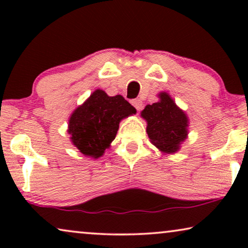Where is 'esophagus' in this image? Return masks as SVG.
Returning a JSON list of instances; mask_svg holds the SVG:
<instances>
[{
  "label": "esophagus",
  "mask_w": 248,
  "mask_h": 248,
  "mask_svg": "<svg viewBox=\"0 0 248 248\" xmlns=\"http://www.w3.org/2000/svg\"><path fill=\"white\" fill-rule=\"evenodd\" d=\"M131 103L135 108H137V110H140L142 108V101L140 99H133Z\"/></svg>",
  "instance_id": "34e87169"
}]
</instances>
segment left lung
<instances>
[{"label":"left lung","mask_w":248,"mask_h":248,"mask_svg":"<svg viewBox=\"0 0 248 248\" xmlns=\"http://www.w3.org/2000/svg\"><path fill=\"white\" fill-rule=\"evenodd\" d=\"M159 100L147 105L141 111L147 122V133L151 143L164 154H175L187 139L188 117L168 93L158 94Z\"/></svg>","instance_id":"1"}]
</instances>
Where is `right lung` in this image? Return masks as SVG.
<instances>
[{
	"mask_svg": "<svg viewBox=\"0 0 248 248\" xmlns=\"http://www.w3.org/2000/svg\"><path fill=\"white\" fill-rule=\"evenodd\" d=\"M135 113L137 109L121 94L110 97L97 89L71 114L67 133L81 154L98 159L110 147L120 122Z\"/></svg>",
	"mask_w": 248,
	"mask_h": 248,
	"instance_id": "add662e5",
	"label": "right lung"
}]
</instances>
